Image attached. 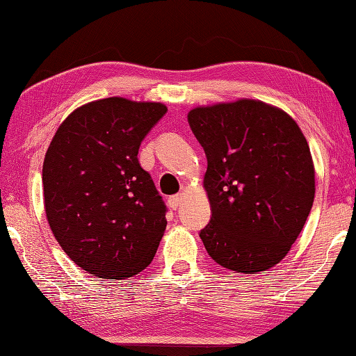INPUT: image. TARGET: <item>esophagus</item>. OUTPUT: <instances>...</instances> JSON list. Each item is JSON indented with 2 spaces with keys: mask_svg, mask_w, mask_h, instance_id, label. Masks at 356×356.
<instances>
[{
  "mask_svg": "<svg viewBox=\"0 0 356 356\" xmlns=\"http://www.w3.org/2000/svg\"><path fill=\"white\" fill-rule=\"evenodd\" d=\"M180 202H182V196H180V194H174V196L168 197V205L172 208V210H177Z\"/></svg>",
  "mask_w": 356,
  "mask_h": 356,
  "instance_id": "obj_1",
  "label": "esophagus"
}]
</instances>
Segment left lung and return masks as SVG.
<instances>
[{
  "instance_id": "obj_1",
  "label": "left lung",
  "mask_w": 356,
  "mask_h": 356,
  "mask_svg": "<svg viewBox=\"0 0 356 356\" xmlns=\"http://www.w3.org/2000/svg\"><path fill=\"white\" fill-rule=\"evenodd\" d=\"M207 156L210 224L200 239L214 262L253 275L281 262L315 199L309 143L284 111L259 100L196 108L188 114Z\"/></svg>"
}]
</instances>
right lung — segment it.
Listing matches in <instances>:
<instances>
[{"label":"right lung","mask_w":356,"mask_h":356,"mask_svg":"<svg viewBox=\"0 0 356 356\" xmlns=\"http://www.w3.org/2000/svg\"><path fill=\"white\" fill-rule=\"evenodd\" d=\"M162 103L111 97L75 109L55 132L43 163L47 222L76 266L127 280L154 259L166 205L138 148L166 114Z\"/></svg>","instance_id":"1"}]
</instances>
